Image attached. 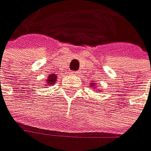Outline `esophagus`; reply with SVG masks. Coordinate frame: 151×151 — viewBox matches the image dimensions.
Returning <instances> with one entry per match:
<instances>
[{
	"label": "esophagus",
	"instance_id": "34e87169",
	"mask_svg": "<svg viewBox=\"0 0 151 151\" xmlns=\"http://www.w3.org/2000/svg\"><path fill=\"white\" fill-rule=\"evenodd\" d=\"M79 74L80 73H78V72H72V75H75V76H79Z\"/></svg>",
	"mask_w": 151,
	"mask_h": 151
}]
</instances>
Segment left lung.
<instances>
[{"instance_id":"obj_1","label":"left lung","mask_w":151,"mask_h":151,"mask_svg":"<svg viewBox=\"0 0 151 151\" xmlns=\"http://www.w3.org/2000/svg\"><path fill=\"white\" fill-rule=\"evenodd\" d=\"M96 85V83H90V86H91V87H95ZM95 91H98V90H95Z\"/></svg>"}]
</instances>
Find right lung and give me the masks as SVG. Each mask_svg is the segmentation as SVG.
<instances>
[{
  "mask_svg": "<svg viewBox=\"0 0 151 151\" xmlns=\"http://www.w3.org/2000/svg\"><path fill=\"white\" fill-rule=\"evenodd\" d=\"M56 79H57V76L55 74H50L49 76L47 77V80L45 81L44 83V86H51V85H54L55 83H56Z\"/></svg>",
  "mask_w": 151,
  "mask_h": 151,
  "instance_id": "1",
  "label": "right lung"
}]
</instances>
